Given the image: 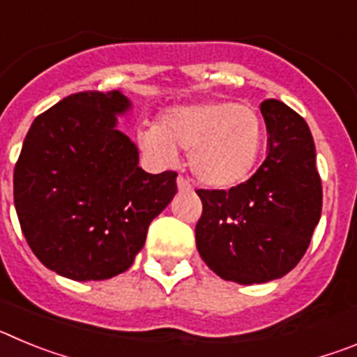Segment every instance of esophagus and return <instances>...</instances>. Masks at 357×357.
Returning <instances> with one entry per match:
<instances>
[{
	"instance_id": "obj_1",
	"label": "esophagus",
	"mask_w": 357,
	"mask_h": 357,
	"mask_svg": "<svg viewBox=\"0 0 357 357\" xmlns=\"http://www.w3.org/2000/svg\"><path fill=\"white\" fill-rule=\"evenodd\" d=\"M176 188H178V191H189V189H191V184H189L188 178L178 176V178H176Z\"/></svg>"
}]
</instances>
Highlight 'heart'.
Masks as SVG:
<instances>
[{
    "instance_id": "obj_1",
    "label": "heart",
    "mask_w": 357,
    "mask_h": 357,
    "mask_svg": "<svg viewBox=\"0 0 357 357\" xmlns=\"http://www.w3.org/2000/svg\"><path fill=\"white\" fill-rule=\"evenodd\" d=\"M141 150L159 162L189 151V168L202 184L227 189L241 184L259 159L264 125L250 105L202 102L172 107L157 125L135 134Z\"/></svg>"
}]
</instances>
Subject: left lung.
<instances>
[{"instance_id": "8db88e82", "label": "left lung", "mask_w": 357, "mask_h": 357, "mask_svg": "<svg viewBox=\"0 0 357 357\" xmlns=\"http://www.w3.org/2000/svg\"><path fill=\"white\" fill-rule=\"evenodd\" d=\"M266 157L247 182L198 189L197 248L216 275L263 284L291 272L305 254L321 214V181L307 123L282 102L261 103Z\"/></svg>"}]
</instances>
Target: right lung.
<instances>
[{"mask_svg":"<svg viewBox=\"0 0 357 357\" xmlns=\"http://www.w3.org/2000/svg\"><path fill=\"white\" fill-rule=\"evenodd\" d=\"M132 102L119 91L71 94L37 116L14 169V206L31 252L73 280L132 266L151 220L176 193V173H146L118 130Z\"/></svg>","mask_w":357,"mask_h":357,"instance_id":"obj_1","label":"right lung"}]
</instances>
